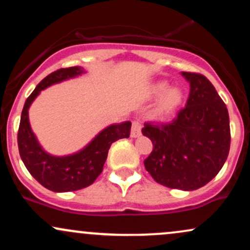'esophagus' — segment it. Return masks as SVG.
<instances>
[{
    "instance_id": "1",
    "label": "esophagus",
    "mask_w": 250,
    "mask_h": 250,
    "mask_svg": "<svg viewBox=\"0 0 250 250\" xmlns=\"http://www.w3.org/2000/svg\"><path fill=\"white\" fill-rule=\"evenodd\" d=\"M141 129H142V123L140 120H134L131 123V130H130V136L131 137H139L141 135Z\"/></svg>"
}]
</instances>
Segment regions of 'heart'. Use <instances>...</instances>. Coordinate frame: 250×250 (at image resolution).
Segmentation results:
<instances>
[{
	"mask_svg": "<svg viewBox=\"0 0 250 250\" xmlns=\"http://www.w3.org/2000/svg\"><path fill=\"white\" fill-rule=\"evenodd\" d=\"M168 87V83L165 81L156 82L149 88V95L151 97L160 96L159 102L156 105V114L159 116H166L173 113L180 107V104L183 101V93L180 88L173 87Z\"/></svg>",
	"mask_w": 250,
	"mask_h": 250,
	"instance_id": "b5f03b06",
	"label": "heart"
}]
</instances>
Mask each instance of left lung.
Segmentation results:
<instances>
[{"label":"left lung","instance_id":"left-lung-1","mask_svg":"<svg viewBox=\"0 0 250 250\" xmlns=\"http://www.w3.org/2000/svg\"><path fill=\"white\" fill-rule=\"evenodd\" d=\"M189 83L186 108L163 125L147 123L142 134L154 145L145 167L168 188L195 190L207 185L225 165L230 148L226 104L203 75L182 71Z\"/></svg>","mask_w":250,"mask_h":250}]
</instances>
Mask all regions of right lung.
<instances>
[{"label":"right lung","mask_w":250,"mask_h":250,"mask_svg":"<svg viewBox=\"0 0 250 250\" xmlns=\"http://www.w3.org/2000/svg\"><path fill=\"white\" fill-rule=\"evenodd\" d=\"M82 67L59 69L37 84L24 103L21 114L17 143L20 156L25 168L37 182L55 193L74 191L90 186L101 174L111 143L127 139L130 134V121L113 123L103 128L84 147L68 155L48 153L37 140L29 122V108L42 90L63 81L83 75Z\"/></svg>","instance_id":"add662e5"}]
</instances>
